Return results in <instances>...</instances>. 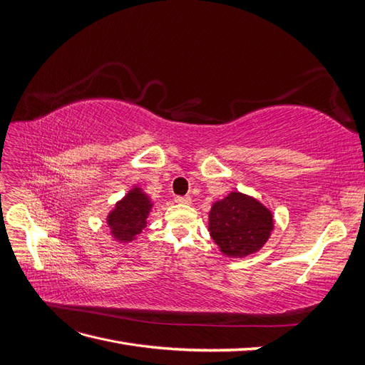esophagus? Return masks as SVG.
I'll list each match as a JSON object with an SVG mask.
<instances>
[{
	"label": "esophagus",
	"instance_id": "obj_1",
	"mask_svg": "<svg viewBox=\"0 0 365 365\" xmlns=\"http://www.w3.org/2000/svg\"><path fill=\"white\" fill-rule=\"evenodd\" d=\"M175 202L180 205H190L192 204V197L190 196H176Z\"/></svg>",
	"mask_w": 365,
	"mask_h": 365
}]
</instances>
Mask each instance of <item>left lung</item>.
<instances>
[{
	"label": "left lung",
	"mask_w": 365,
	"mask_h": 365,
	"mask_svg": "<svg viewBox=\"0 0 365 365\" xmlns=\"http://www.w3.org/2000/svg\"><path fill=\"white\" fill-rule=\"evenodd\" d=\"M272 230L271 210L242 192H230L210 208V236L225 257L240 259L260 251Z\"/></svg>",
	"instance_id": "8db88e82"
}]
</instances>
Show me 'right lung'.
<instances>
[{
  "instance_id": "obj_1",
  "label": "right lung",
  "mask_w": 365,
  "mask_h": 365,
  "mask_svg": "<svg viewBox=\"0 0 365 365\" xmlns=\"http://www.w3.org/2000/svg\"><path fill=\"white\" fill-rule=\"evenodd\" d=\"M153 208L149 195L138 185L115 202L114 208L106 216L109 235L120 244L135 240L143 228L148 225V216Z\"/></svg>"
}]
</instances>
